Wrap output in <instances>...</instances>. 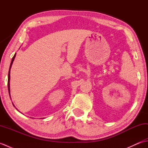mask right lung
Here are the masks:
<instances>
[{"label":"right lung","mask_w":148,"mask_h":148,"mask_svg":"<svg viewBox=\"0 0 148 148\" xmlns=\"http://www.w3.org/2000/svg\"><path fill=\"white\" fill-rule=\"evenodd\" d=\"M16 56V53L15 55H14L13 57H12V60H11V65H10V67H9V73H8V91H9V94H10V86H9V81H10V70H11V66H12V63H13V61L14 60V58ZM9 96H10V95H9ZM14 106V105H13ZM18 110V109H17Z\"/></svg>","instance_id":"add662e5"}]
</instances>
